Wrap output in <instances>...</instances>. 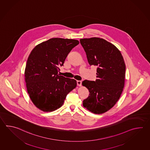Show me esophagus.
<instances>
[{"label": "esophagus", "instance_id": "obj_1", "mask_svg": "<svg viewBox=\"0 0 150 150\" xmlns=\"http://www.w3.org/2000/svg\"><path fill=\"white\" fill-rule=\"evenodd\" d=\"M77 86H82V81H77Z\"/></svg>", "mask_w": 150, "mask_h": 150}]
</instances>
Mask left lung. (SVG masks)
Here are the masks:
<instances>
[{
  "instance_id": "left-lung-1",
  "label": "left lung",
  "mask_w": 150,
  "mask_h": 150,
  "mask_svg": "<svg viewBox=\"0 0 150 150\" xmlns=\"http://www.w3.org/2000/svg\"><path fill=\"white\" fill-rule=\"evenodd\" d=\"M80 43L89 64L97 67L98 78L96 81H83L82 86L90 92L83 105L92 113H105L115 105L122 92L125 81L124 59L119 50L103 38H82Z\"/></svg>"
}]
</instances>
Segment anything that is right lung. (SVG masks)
I'll return each instance as SVG.
<instances>
[{"label":"right lung","instance_id":"add662e5","mask_svg":"<svg viewBox=\"0 0 150 150\" xmlns=\"http://www.w3.org/2000/svg\"><path fill=\"white\" fill-rule=\"evenodd\" d=\"M79 44L77 40L52 38L31 51L25 68V81L31 101L40 110L58 109L68 93L76 87V80L58 72L68 53Z\"/></svg>","mask_w":150,"mask_h":150}]
</instances>
